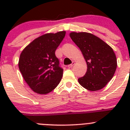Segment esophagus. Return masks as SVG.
I'll return each instance as SVG.
<instances>
[{"label": "esophagus", "mask_w": 130, "mask_h": 130, "mask_svg": "<svg viewBox=\"0 0 130 130\" xmlns=\"http://www.w3.org/2000/svg\"><path fill=\"white\" fill-rule=\"evenodd\" d=\"M74 64H75V62H72V64H70V65H68V67L69 68H72L73 66V65H74Z\"/></svg>", "instance_id": "obj_1"}]
</instances>
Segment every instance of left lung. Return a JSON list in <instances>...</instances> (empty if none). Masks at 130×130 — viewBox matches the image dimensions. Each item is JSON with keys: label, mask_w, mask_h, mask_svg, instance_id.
I'll return each instance as SVG.
<instances>
[{"label": "left lung", "mask_w": 130, "mask_h": 130, "mask_svg": "<svg viewBox=\"0 0 130 130\" xmlns=\"http://www.w3.org/2000/svg\"><path fill=\"white\" fill-rule=\"evenodd\" d=\"M70 36L82 52L87 64L85 75L79 83L90 91L101 90L111 81L117 66L112 48L95 35L88 32H71Z\"/></svg>", "instance_id": "left-lung-1"}]
</instances>
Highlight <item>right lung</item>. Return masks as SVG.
I'll use <instances>...</instances> for the list:
<instances>
[{"label":"right lung","instance_id":"add662e5","mask_svg":"<svg viewBox=\"0 0 130 130\" xmlns=\"http://www.w3.org/2000/svg\"><path fill=\"white\" fill-rule=\"evenodd\" d=\"M66 34L65 31L47 33L36 38L23 50L19 68L25 82L34 92L47 94L61 81L63 69L55 51Z\"/></svg>","mask_w":130,"mask_h":130}]
</instances>
